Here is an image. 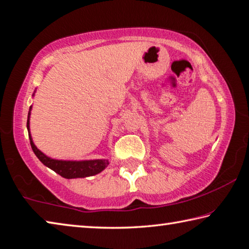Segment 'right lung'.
Segmentation results:
<instances>
[{"instance_id":"add662e5","label":"right lung","mask_w":249,"mask_h":249,"mask_svg":"<svg viewBox=\"0 0 249 249\" xmlns=\"http://www.w3.org/2000/svg\"><path fill=\"white\" fill-rule=\"evenodd\" d=\"M31 109L28 112L27 117V130L30 131V115H31ZM31 141V146L34 151L35 156L39 159V161L43 163L44 165H46L47 168L55 171L57 174H59L60 177L65 178H86L91 177L100 173L101 171L107 168L109 164L108 160L106 159H100V160H88V161H64V160H55L50 157L45 156V154L39 151L36 148L34 142L32 140L31 133H28Z\"/></svg>"}]
</instances>
